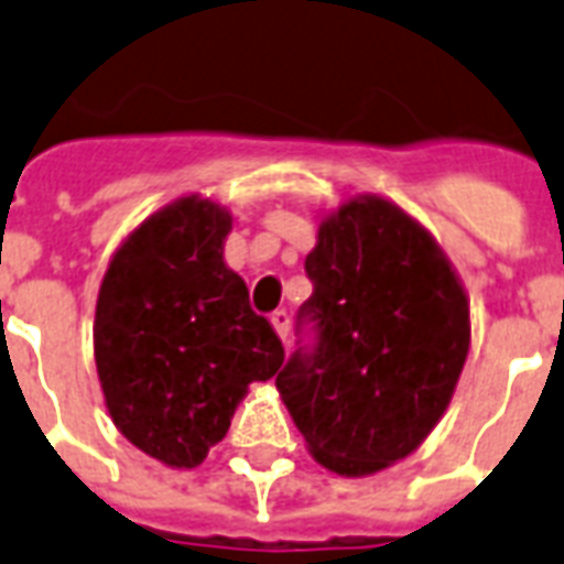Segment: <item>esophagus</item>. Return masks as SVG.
Returning a JSON list of instances; mask_svg holds the SVG:
<instances>
[{"label":"esophagus","instance_id":"1","mask_svg":"<svg viewBox=\"0 0 564 564\" xmlns=\"http://www.w3.org/2000/svg\"><path fill=\"white\" fill-rule=\"evenodd\" d=\"M270 323H273V329L279 332V338L288 341V329H291V314L285 308H276V312L270 314Z\"/></svg>","mask_w":564,"mask_h":564}]
</instances>
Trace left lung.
I'll use <instances>...</instances> for the list:
<instances>
[{
  "mask_svg": "<svg viewBox=\"0 0 564 564\" xmlns=\"http://www.w3.org/2000/svg\"><path fill=\"white\" fill-rule=\"evenodd\" d=\"M305 276L314 291L279 394L323 468L377 474L447 409L468 359V296L430 232L379 196L321 223Z\"/></svg>",
  "mask_w": 564,
  "mask_h": 564,
  "instance_id": "left-lung-1",
  "label": "left lung"
}]
</instances>
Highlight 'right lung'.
Instances as JSON below:
<instances>
[{"label":"right lung","instance_id":"obj_1","mask_svg":"<svg viewBox=\"0 0 564 564\" xmlns=\"http://www.w3.org/2000/svg\"><path fill=\"white\" fill-rule=\"evenodd\" d=\"M232 217L185 196L143 220L99 288L94 356L117 430L170 468H196L223 441L250 382L285 347L223 261Z\"/></svg>","mask_w":564,"mask_h":564}]
</instances>
